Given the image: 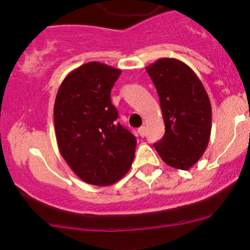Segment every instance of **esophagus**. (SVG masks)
Here are the masks:
<instances>
[{
  "label": "esophagus",
  "instance_id": "1",
  "mask_svg": "<svg viewBox=\"0 0 250 250\" xmlns=\"http://www.w3.org/2000/svg\"><path fill=\"white\" fill-rule=\"evenodd\" d=\"M146 130H147V128L145 127V125H141V127L138 129V133H139V135L141 138H144L146 135Z\"/></svg>",
  "mask_w": 250,
  "mask_h": 250
}]
</instances>
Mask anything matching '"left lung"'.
Masks as SVG:
<instances>
[{
  "mask_svg": "<svg viewBox=\"0 0 250 250\" xmlns=\"http://www.w3.org/2000/svg\"><path fill=\"white\" fill-rule=\"evenodd\" d=\"M160 98L166 133L155 148L163 161L188 170L198 162L208 146L211 106L197 75L185 62L162 58L146 66Z\"/></svg>",
  "mask_w": 250,
  "mask_h": 250,
  "instance_id": "obj_1",
  "label": "left lung"
}]
</instances>
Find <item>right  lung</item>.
Segmentation results:
<instances>
[{
  "label": "right lung",
  "instance_id": "1",
  "mask_svg": "<svg viewBox=\"0 0 250 250\" xmlns=\"http://www.w3.org/2000/svg\"><path fill=\"white\" fill-rule=\"evenodd\" d=\"M121 70L90 62L72 70L54 103L60 153L84 183L109 186L130 169L137 139L117 122L110 93Z\"/></svg>",
  "mask_w": 250,
  "mask_h": 250
}]
</instances>
